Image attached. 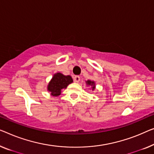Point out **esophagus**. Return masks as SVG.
<instances>
[{"mask_svg":"<svg viewBox=\"0 0 154 154\" xmlns=\"http://www.w3.org/2000/svg\"><path fill=\"white\" fill-rule=\"evenodd\" d=\"M74 81H75V82H76V83H78V82H79V81H80V77L79 76H75Z\"/></svg>","mask_w":154,"mask_h":154,"instance_id":"1","label":"esophagus"}]
</instances>
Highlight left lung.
Here are the masks:
<instances>
[{
  "mask_svg": "<svg viewBox=\"0 0 154 154\" xmlns=\"http://www.w3.org/2000/svg\"><path fill=\"white\" fill-rule=\"evenodd\" d=\"M86 84L88 85H91V86H93V90L95 89V82H92L91 80H88V81L86 82Z\"/></svg>",
  "mask_w": 154,
  "mask_h": 154,
  "instance_id": "8db88e82",
  "label": "left lung"
}]
</instances>
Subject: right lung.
I'll use <instances>...</instances> for the list:
<instances>
[{"instance_id": "right-lung-1", "label": "right lung", "mask_w": 154, "mask_h": 154, "mask_svg": "<svg viewBox=\"0 0 154 154\" xmlns=\"http://www.w3.org/2000/svg\"><path fill=\"white\" fill-rule=\"evenodd\" d=\"M72 82V79L70 75L65 76L61 73H56L48 86V90L52 95L58 96L61 93L62 89L66 88Z\"/></svg>"}]
</instances>
